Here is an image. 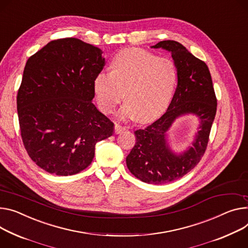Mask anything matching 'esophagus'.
I'll return each instance as SVG.
<instances>
[{
    "label": "esophagus",
    "instance_id": "esophagus-1",
    "mask_svg": "<svg viewBox=\"0 0 248 248\" xmlns=\"http://www.w3.org/2000/svg\"><path fill=\"white\" fill-rule=\"evenodd\" d=\"M124 131H125V127L120 126L119 124H115V127H114V133H115V134H121V133H123Z\"/></svg>",
    "mask_w": 248,
    "mask_h": 248
}]
</instances>
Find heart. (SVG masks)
<instances>
[{
    "label": "heart",
    "instance_id": "b5f03b06",
    "mask_svg": "<svg viewBox=\"0 0 248 248\" xmlns=\"http://www.w3.org/2000/svg\"><path fill=\"white\" fill-rule=\"evenodd\" d=\"M178 74L168 59L141 48L119 51L111 62V71L98 73L93 88L99 108L112 113L122 101L119 115L148 122L167 109L174 94Z\"/></svg>",
    "mask_w": 248,
    "mask_h": 248
}]
</instances>
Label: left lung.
<instances>
[{
	"mask_svg": "<svg viewBox=\"0 0 248 248\" xmlns=\"http://www.w3.org/2000/svg\"><path fill=\"white\" fill-rule=\"evenodd\" d=\"M152 47H162L172 54L178 84L163 115L146 128L134 132L136 144L127 156L126 164L131 174L142 182L162 185L184 177L202 160L216 117L217 100L211 72L204 62L175 41H163ZM186 112L199 116L201 129L194 146L176 156L166 145L165 132L177 117Z\"/></svg>",
	"mask_w": 248,
	"mask_h": 248,
	"instance_id": "1",
	"label": "left lung"
}]
</instances>
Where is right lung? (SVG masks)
<instances>
[{
  "label": "right lung",
  "instance_id": "obj_1",
  "mask_svg": "<svg viewBox=\"0 0 248 248\" xmlns=\"http://www.w3.org/2000/svg\"><path fill=\"white\" fill-rule=\"evenodd\" d=\"M100 48L66 37L48 43L28 60L16 95L24 147L49 174L85 170L95 145L114 124L92 103L93 80L104 67Z\"/></svg>",
  "mask_w": 248,
  "mask_h": 248
}]
</instances>
